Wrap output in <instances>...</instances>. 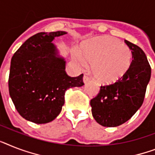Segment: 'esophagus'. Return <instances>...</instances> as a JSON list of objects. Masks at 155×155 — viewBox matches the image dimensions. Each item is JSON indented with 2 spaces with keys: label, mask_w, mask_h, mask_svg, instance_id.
<instances>
[{
  "label": "esophagus",
  "mask_w": 155,
  "mask_h": 155,
  "mask_svg": "<svg viewBox=\"0 0 155 155\" xmlns=\"http://www.w3.org/2000/svg\"><path fill=\"white\" fill-rule=\"evenodd\" d=\"M83 80H84V84H87V82L90 81V78H89L88 76H87V75H84V78H83Z\"/></svg>",
  "instance_id": "esophagus-1"
}]
</instances>
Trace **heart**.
Returning a JSON list of instances; mask_svg holds the SVG:
<instances>
[{"mask_svg": "<svg viewBox=\"0 0 155 155\" xmlns=\"http://www.w3.org/2000/svg\"><path fill=\"white\" fill-rule=\"evenodd\" d=\"M72 58L81 68L91 64L95 79L104 84L121 80L130 70L132 53L130 48L118 39L103 36L87 41L81 51L75 50Z\"/></svg>", "mask_w": 155, "mask_h": 155, "instance_id": "obj_1", "label": "heart"}]
</instances>
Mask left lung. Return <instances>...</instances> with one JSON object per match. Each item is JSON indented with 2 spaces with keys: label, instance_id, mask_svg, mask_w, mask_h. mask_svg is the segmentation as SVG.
<instances>
[{
  "label": "left lung",
  "instance_id": "left-lung-1",
  "mask_svg": "<svg viewBox=\"0 0 155 155\" xmlns=\"http://www.w3.org/2000/svg\"><path fill=\"white\" fill-rule=\"evenodd\" d=\"M125 43L132 53L130 70L121 80L100 87L97 96L90 102L94 119L104 127L122 125L135 114L143 104L151 75L144 51L128 41Z\"/></svg>",
  "mask_w": 155,
  "mask_h": 155
}]
</instances>
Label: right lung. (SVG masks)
I'll return each mask as SVG.
<instances>
[{
	"label": "right lung",
	"instance_id": "add662e5",
	"mask_svg": "<svg viewBox=\"0 0 155 155\" xmlns=\"http://www.w3.org/2000/svg\"><path fill=\"white\" fill-rule=\"evenodd\" d=\"M64 31L40 32L21 45L11 60L8 90L18 113L37 124L52 121L64 104L65 91L84 85L83 74L71 77L64 58L52 43Z\"/></svg>",
	"mask_w": 155,
	"mask_h": 155
}]
</instances>
